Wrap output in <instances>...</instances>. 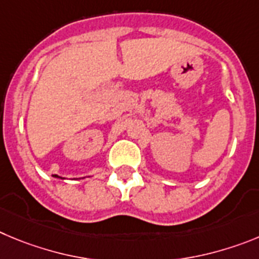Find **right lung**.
Returning <instances> with one entry per match:
<instances>
[{
  "instance_id": "1",
  "label": "right lung",
  "mask_w": 259,
  "mask_h": 259,
  "mask_svg": "<svg viewBox=\"0 0 259 259\" xmlns=\"http://www.w3.org/2000/svg\"><path fill=\"white\" fill-rule=\"evenodd\" d=\"M55 177H57V178H60V179H64V178H62V177H58V176H55Z\"/></svg>"
}]
</instances>
